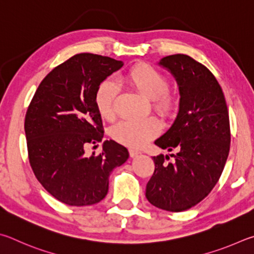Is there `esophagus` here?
Wrapping results in <instances>:
<instances>
[{
	"mask_svg": "<svg viewBox=\"0 0 254 254\" xmlns=\"http://www.w3.org/2000/svg\"><path fill=\"white\" fill-rule=\"evenodd\" d=\"M129 154H130L131 157H136L137 155L140 154V152H139V150H137V149H129Z\"/></svg>",
	"mask_w": 254,
	"mask_h": 254,
	"instance_id": "obj_1",
	"label": "esophagus"
}]
</instances>
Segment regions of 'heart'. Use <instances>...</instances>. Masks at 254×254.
<instances>
[{"mask_svg": "<svg viewBox=\"0 0 254 254\" xmlns=\"http://www.w3.org/2000/svg\"><path fill=\"white\" fill-rule=\"evenodd\" d=\"M125 80L140 95L152 100L153 108L157 113L167 115L176 107V98L168 92V80L154 66L140 64L131 68ZM118 87L113 80L106 79L99 83L95 93V105L102 118H115V101ZM159 131V124L154 117L144 119L122 120L111 128V136L118 143L129 147H141Z\"/></svg>", "mask_w": 254, "mask_h": 254, "instance_id": "b5f03b06", "label": "heart"}]
</instances>
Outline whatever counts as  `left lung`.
<instances>
[{
    "label": "left lung",
    "instance_id": "8db88e82",
    "mask_svg": "<svg viewBox=\"0 0 254 254\" xmlns=\"http://www.w3.org/2000/svg\"><path fill=\"white\" fill-rule=\"evenodd\" d=\"M180 90V109L155 145L171 154L154 156L146 197L162 210L182 212L205 198L219 181L230 152V120L224 93L205 65L186 55L164 57Z\"/></svg>",
    "mask_w": 254,
    "mask_h": 254
}]
</instances>
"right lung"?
I'll list each match as a JSON object with an SVG mask.
<instances>
[{
  "label": "right lung",
  "mask_w": 254,
  "mask_h": 254,
  "mask_svg": "<svg viewBox=\"0 0 254 254\" xmlns=\"http://www.w3.org/2000/svg\"><path fill=\"white\" fill-rule=\"evenodd\" d=\"M123 61L79 53L47 74L26 111L24 130L35 177L58 201L71 206L92 205L108 193L109 175L129 157L115 140H106L99 155L86 146L102 140L101 116L95 93Z\"/></svg>",
  "instance_id": "obj_1"
}]
</instances>
